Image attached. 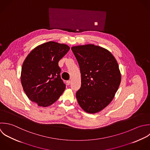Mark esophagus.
<instances>
[{
    "mask_svg": "<svg viewBox=\"0 0 150 150\" xmlns=\"http://www.w3.org/2000/svg\"><path fill=\"white\" fill-rule=\"evenodd\" d=\"M67 85H70V83H71V81L70 80H68V81H67Z\"/></svg>",
    "mask_w": 150,
    "mask_h": 150,
    "instance_id": "esophagus-1",
    "label": "esophagus"
}]
</instances>
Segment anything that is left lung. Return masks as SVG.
Here are the masks:
<instances>
[{
	"mask_svg": "<svg viewBox=\"0 0 150 150\" xmlns=\"http://www.w3.org/2000/svg\"><path fill=\"white\" fill-rule=\"evenodd\" d=\"M79 65L81 87L76 97L81 108L94 114L113 99L121 82L118 63L108 50L93 44L72 47Z\"/></svg>",
	"mask_w": 150,
	"mask_h": 150,
	"instance_id": "1",
	"label": "left lung"
}]
</instances>
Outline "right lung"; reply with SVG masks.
Here are the masks:
<instances>
[{"label":"right lung","mask_w":150,"mask_h":150,"mask_svg":"<svg viewBox=\"0 0 150 150\" xmlns=\"http://www.w3.org/2000/svg\"><path fill=\"white\" fill-rule=\"evenodd\" d=\"M69 49L65 44L47 42L31 50L24 61L21 85L28 99L38 106L51 105L65 91L58 62Z\"/></svg>","instance_id":"right-lung-1"}]
</instances>
